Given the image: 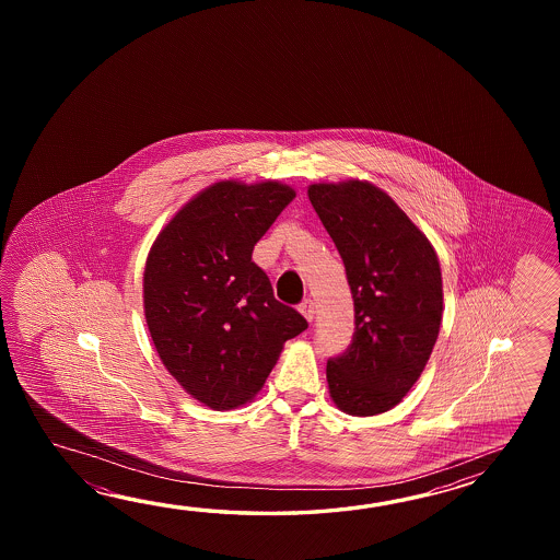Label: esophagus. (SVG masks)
I'll return each mask as SVG.
<instances>
[{"mask_svg":"<svg viewBox=\"0 0 560 560\" xmlns=\"http://www.w3.org/2000/svg\"><path fill=\"white\" fill-rule=\"evenodd\" d=\"M300 312L304 314V318H306V320H314V314H316V310H314V302H312L310 298H304V300H302V304H300Z\"/></svg>","mask_w":560,"mask_h":560,"instance_id":"34e87169","label":"esophagus"}]
</instances>
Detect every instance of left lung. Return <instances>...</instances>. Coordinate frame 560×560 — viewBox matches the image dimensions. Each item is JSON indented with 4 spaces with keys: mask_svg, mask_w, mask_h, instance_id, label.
I'll return each mask as SVG.
<instances>
[{
    "mask_svg": "<svg viewBox=\"0 0 560 560\" xmlns=\"http://www.w3.org/2000/svg\"><path fill=\"white\" fill-rule=\"evenodd\" d=\"M308 198L346 268L354 334L326 366L334 405L390 410L429 362L442 320L441 264L429 238L369 182L312 184Z\"/></svg>",
    "mask_w": 560,
    "mask_h": 560,
    "instance_id": "8db88e82",
    "label": "left lung"
}]
</instances>
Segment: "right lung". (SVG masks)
<instances>
[{"label":"right lung","mask_w":560,"mask_h":560,"mask_svg":"<svg viewBox=\"0 0 560 560\" xmlns=\"http://www.w3.org/2000/svg\"><path fill=\"white\" fill-rule=\"evenodd\" d=\"M296 191L278 182H218L155 238L143 270V312L167 372L202 405H246L285 340L308 328L278 302L252 250Z\"/></svg>","instance_id":"add662e5"}]
</instances>
